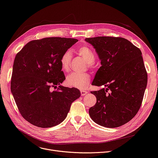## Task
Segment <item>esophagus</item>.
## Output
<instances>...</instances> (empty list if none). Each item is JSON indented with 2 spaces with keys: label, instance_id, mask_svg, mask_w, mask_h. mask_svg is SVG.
I'll list each match as a JSON object with an SVG mask.
<instances>
[{
  "label": "esophagus",
  "instance_id": "34e87169",
  "mask_svg": "<svg viewBox=\"0 0 158 158\" xmlns=\"http://www.w3.org/2000/svg\"><path fill=\"white\" fill-rule=\"evenodd\" d=\"M88 92H87V91H85V90H81V94L82 96H84L85 95H86Z\"/></svg>",
  "mask_w": 158,
  "mask_h": 158
}]
</instances>
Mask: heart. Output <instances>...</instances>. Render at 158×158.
I'll return each instance as SVG.
<instances>
[{
    "mask_svg": "<svg viewBox=\"0 0 158 158\" xmlns=\"http://www.w3.org/2000/svg\"><path fill=\"white\" fill-rule=\"evenodd\" d=\"M77 53L83 57L89 67H92L95 62L96 56L94 51L87 45H82L77 50ZM72 60V53L70 50H66L63 52L60 59V64L62 70L69 72ZM90 82V76L87 73H72L67 76L66 83L69 86L78 89H84L88 87Z\"/></svg>",
    "mask_w": 158,
    "mask_h": 158,
    "instance_id": "b5f03b06",
    "label": "heart"
}]
</instances>
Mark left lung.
Listing matches in <instances>:
<instances>
[{
  "label": "left lung",
  "instance_id": "left-lung-1",
  "mask_svg": "<svg viewBox=\"0 0 158 158\" xmlns=\"http://www.w3.org/2000/svg\"><path fill=\"white\" fill-rule=\"evenodd\" d=\"M85 41L95 48L102 64L92 84L106 87L91 92L97 102L89 110L90 117L106 127H120L135 117L143 101L147 73L142 52L121 37L98 36Z\"/></svg>",
  "mask_w": 158,
  "mask_h": 158
}]
</instances>
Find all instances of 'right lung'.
Returning a JSON list of instances; mask_svg holds the SVG:
<instances>
[{
	"mask_svg": "<svg viewBox=\"0 0 158 158\" xmlns=\"http://www.w3.org/2000/svg\"><path fill=\"white\" fill-rule=\"evenodd\" d=\"M78 40L50 37L29 41L16 54L11 90L23 118L35 126L47 128L61 123L72 103L81 96L75 88L58 86L65 79L62 54Z\"/></svg>",
	"mask_w": 158,
	"mask_h": 158,
	"instance_id": "obj_1",
	"label": "right lung"
}]
</instances>
